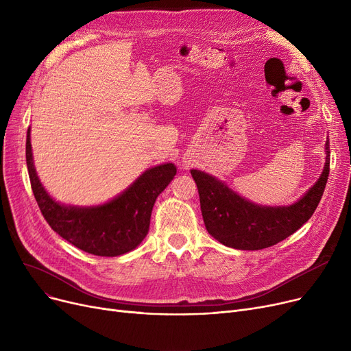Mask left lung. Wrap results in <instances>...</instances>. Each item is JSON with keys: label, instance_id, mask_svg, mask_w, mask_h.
<instances>
[{"label": "left lung", "instance_id": "left-lung-1", "mask_svg": "<svg viewBox=\"0 0 351 351\" xmlns=\"http://www.w3.org/2000/svg\"><path fill=\"white\" fill-rule=\"evenodd\" d=\"M326 152L324 171L316 185L304 199L280 212L256 210L220 182L193 172L209 234L222 245L239 250H262L285 241L307 222L320 204L328 176V146Z\"/></svg>", "mask_w": 351, "mask_h": 351}]
</instances>
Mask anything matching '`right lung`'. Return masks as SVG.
<instances>
[{"label": "right lung", "mask_w": 351, "mask_h": 351, "mask_svg": "<svg viewBox=\"0 0 351 351\" xmlns=\"http://www.w3.org/2000/svg\"><path fill=\"white\" fill-rule=\"evenodd\" d=\"M27 166L32 191L48 222L66 242L95 254L114 257L134 250L147 234L156 197L176 175L172 163L147 169L136 185L121 199L105 208L73 210L53 204L36 178L29 138L27 142Z\"/></svg>", "instance_id": "obj_1"}]
</instances>
